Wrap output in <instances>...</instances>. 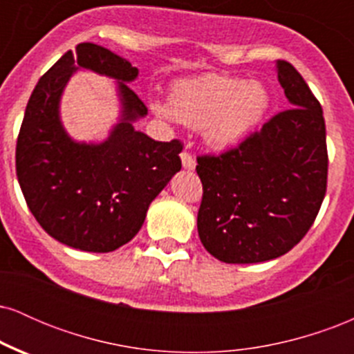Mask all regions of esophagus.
<instances>
[{
  "instance_id": "obj_1",
  "label": "esophagus",
  "mask_w": 354,
  "mask_h": 354,
  "mask_svg": "<svg viewBox=\"0 0 354 354\" xmlns=\"http://www.w3.org/2000/svg\"><path fill=\"white\" fill-rule=\"evenodd\" d=\"M181 163H183V168H185L186 171H193V169L196 168V161H194V158L186 151L181 153Z\"/></svg>"
}]
</instances>
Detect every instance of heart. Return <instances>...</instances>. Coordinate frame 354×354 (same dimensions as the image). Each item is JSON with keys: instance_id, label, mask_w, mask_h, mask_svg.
Returning <instances> with one entry per match:
<instances>
[{"instance_id": "heart-1", "label": "heart", "mask_w": 354, "mask_h": 354, "mask_svg": "<svg viewBox=\"0 0 354 354\" xmlns=\"http://www.w3.org/2000/svg\"><path fill=\"white\" fill-rule=\"evenodd\" d=\"M153 113L168 123L201 129L205 143L228 149L245 141L270 108V91L258 80L206 75L173 84L169 103L153 98Z\"/></svg>"}]
</instances>
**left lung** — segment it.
Masks as SVG:
<instances>
[{
    "instance_id": "left-lung-1",
    "label": "left lung",
    "mask_w": 354,
    "mask_h": 354,
    "mask_svg": "<svg viewBox=\"0 0 354 354\" xmlns=\"http://www.w3.org/2000/svg\"><path fill=\"white\" fill-rule=\"evenodd\" d=\"M274 70L291 108L238 148L198 158V234L223 263L248 265L288 253L311 228L326 193L323 109L293 64L276 61Z\"/></svg>"
}]
</instances>
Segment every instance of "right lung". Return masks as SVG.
Listing matches in <instances>:
<instances>
[{"instance_id":"right-lung-1","label":"right lung","mask_w":354,"mask_h":354,"mask_svg":"<svg viewBox=\"0 0 354 354\" xmlns=\"http://www.w3.org/2000/svg\"><path fill=\"white\" fill-rule=\"evenodd\" d=\"M78 71L115 80L118 121L101 142H76L60 121V98ZM138 68L116 53L81 43L39 78L16 143V176L36 221L63 245L109 253L143 226L154 198L181 169L178 140L163 143L138 131L148 115L129 83Z\"/></svg>"}]
</instances>
